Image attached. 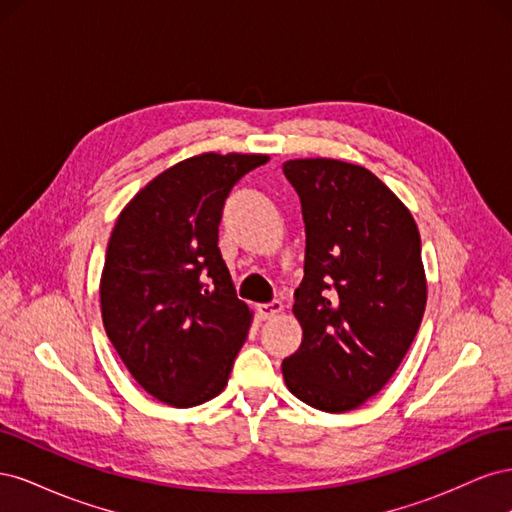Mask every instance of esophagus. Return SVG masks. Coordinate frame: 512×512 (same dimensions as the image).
I'll use <instances>...</instances> for the list:
<instances>
[{
	"label": "esophagus",
	"mask_w": 512,
	"mask_h": 512,
	"mask_svg": "<svg viewBox=\"0 0 512 512\" xmlns=\"http://www.w3.org/2000/svg\"><path fill=\"white\" fill-rule=\"evenodd\" d=\"M284 309V305L280 301H271V303H262V305H256V314L260 320H271L275 318L277 314H280Z\"/></svg>",
	"instance_id": "1"
}]
</instances>
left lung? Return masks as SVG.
<instances>
[{
    "mask_svg": "<svg viewBox=\"0 0 512 512\" xmlns=\"http://www.w3.org/2000/svg\"><path fill=\"white\" fill-rule=\"evenodd\" d=\"M284 175L301 200L305 267L292 305L303 339L282 374L307 406L348 412L391 380L421 327V235L404 203L363 166L288 160Z\"/></svg>",
    "mask_w": 512,
    "mask_h": 512,
    "instance_id": "left-lung-1",
    "label": "left lung"
}]
</instances>
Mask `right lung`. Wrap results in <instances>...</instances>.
Masks as SVG:
<instances>
[{"label":"right lung","instance_id":"add662e5","mask_svg":"<svg viewBox=\"0 0 512 512\" xmlns=\"http://www.w3.org/2000/svg\"><path fill=\"white\" fill-rule=\"evenodd\" d=\"M258 153H200L164 170L121 211L100 280L102 322L132 378L173 408L224 391L252 324L218 247L235 183Z\"/></svg>","mask_w":512,"mask_h":512}]
</instances>
